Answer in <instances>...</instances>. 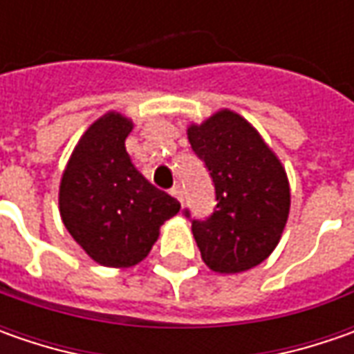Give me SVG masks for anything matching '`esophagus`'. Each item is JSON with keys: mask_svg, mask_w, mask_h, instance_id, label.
I'll use <instances>...</instances> for the list:
<instances>
[{"mask_svg": "<svg viewBox=\"0 0 354 354\" xmlns=\"http://www.w3.org/2000/svg\"><path fill=\"white\" fill-rule=\"evenodd\" d=\"M171 195L177 198L179 203H183V191H181V187H179V185H175V187L171 189Z\"/></svg>", "mask_w": 354, "mask_h": 354, "instance_id": "1", "label": "esophagus"}]
</instances>
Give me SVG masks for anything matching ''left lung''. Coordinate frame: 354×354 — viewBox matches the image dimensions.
<instances>
[{
    "mask_svg": "<svg viewBox=\"0 0 354 354\" xmlns=\"http://www.w3.org/2000/svg\"><path fill=\"white\" fill-rule=\"evenodd\" d=\"M187 138L211 173L216 195L211 216L193 221L203 262L218 274L262 264L278 246L290 214V181L281 161L248 120L226 108L191 124Z\"/></svg>",
    "mask_w": 354,
    "mask_h": 354,
    "instance_id": "1",
    "label": "left lung"
}]
</instances>
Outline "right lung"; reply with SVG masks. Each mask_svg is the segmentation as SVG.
<instances>
[{"instance_id":"add662e5","label":"right lung","mask_w":354,"mask_h":354,"mask_svg":"<svg viewBox=\"0 0 354 354\" xmlns=\"http://www.w3.org/2000/svg\"><path fill=\"white\" fill-rule=\"evenodd\" d=\"M133 122L120 112L98 118L76 143L62 171L59 211L71 236L98 264L142 262L159 228L181 205L133 167L126 138Z\"/></svg>"}]
</instances>
